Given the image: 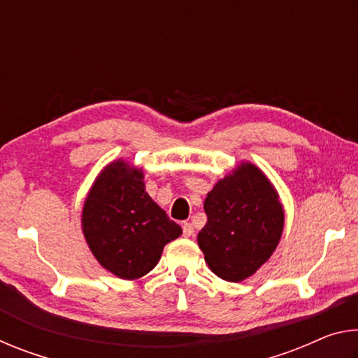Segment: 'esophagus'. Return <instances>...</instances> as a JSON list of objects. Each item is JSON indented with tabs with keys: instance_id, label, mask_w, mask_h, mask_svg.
<instances>
[{
	"instance_id": "1",
	"label": "esophagus",
	"mask_w": 358,
	"mask_h": 358,
	"mask_svg": "<svg viewBox=\"0 0 358 358\" xmlns=\"http://www.w3.org/2000/svg\"><path fill=\"white\" fill-rule=\"evenodd\" d=\"M192 234H194V226L191 222H185L183 224V237H192Z\"/></svg>"
}]
</instances>
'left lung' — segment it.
Wrapping results in <instances>:
<instances>
[{"instance_id":"left-lung-1","label":"left lung","mask_w":358,"mask_h":358,"mask_svg":"<svg viewBox=\"0 0 358 358\" xmlns=\"http://www.w3.org/2000/svg\"><path fill=\"white\" fill-rule=\"evenodd\" d=\"M208 221L197 243L210 270L224 281L252 276L275 252L284 229L280 194L250 161L217 180L203 203Z\"/></svg>"}]
</instances>
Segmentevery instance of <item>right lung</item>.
<instances>
[{"mask_svg":"<svg viewBox=\"0 0 358 358\" xmlns=\"http://www.w3.org/2000/svg\"><path fill=\"white\" fill-rule=\"evenodd\" d=\"M82 232L101 266L132 281L150 273L183 230L145 191L142 169L115 159L90 187Z\"/></svg>","mask_w":358,"mask_h":358,"instance_id":"1","label":"right lung"}]
</instances>
